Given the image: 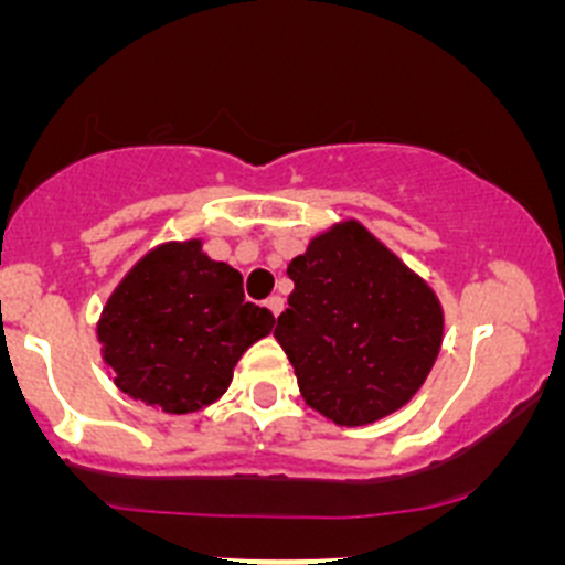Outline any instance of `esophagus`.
Returning a JSON list of instances; mask_svg holds the SVG:
<instances>
[{
    "label": "esophagus",
    "mask_w": 565,
    "mask_h": 565,
    "mask_svg": "<svg viewBox=\"0 0 565 565\" xmlns=\"http://www.w3.org/2000/svg\"><path fill=\"white\" fill-rule=\"evenodd\" d=\"M265 306H267V309H270V315L278 319V315H281V311H284V298H281V295H270V298L265 300Z\"/></svg>",
    "instance_id": "esophagus-1"
}]
</instances>
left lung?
I'll list each match as a JSON object with an SVG mask.
<instances>
[{
	"label": "left lung",
	"instance_id": "left-lung-1",
	"mask_svg": "<svg viewBox=\"0 0 565 565\" xmlns=\"http://www.w3.org/2000/svg\"><path fill=\"white\" fill-rule=\"evenodd\" d=\"M287 276L295 289L273 335L306 404L341 426L404 407L443 344V309L429 284L358 221L315 237Z\"/></svg>",
	"mask_w": 565,
	"mask_h": 565
}]
</instances>
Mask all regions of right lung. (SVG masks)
<instances>
[{
	"mask_svg": "<svg viewBox=\"0 0 565 565\" xmlns=\"http://www.w3.org/2000/svg\"><path fill=\"white\" fill-rule=\"evenodd\" d=\"M276 317L248 303L243 276L199 241L152 248L119 281L98 322L104 361L130 398L172 415L213 404Z\"/></svg>",
	"mask_w": 565,
	"mask_h": 565,
	"instance_id": "right-lung-1",
	"label": "right lung"
}]
</instances>
